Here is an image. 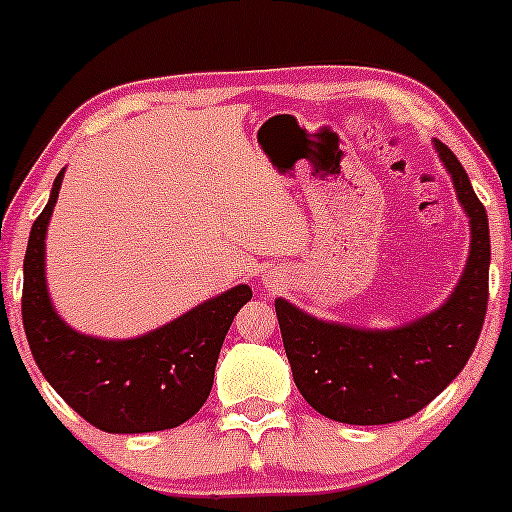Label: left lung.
<instances>
[{"mask_svg":"<svg viewBox=\"0 0 512 512\" xmlns=\"http://www.w3.org/2000/svg\"><path fill=\"white\" fill-rule=\"evenodd\" d=\"M471 223V252L451 297L396 329L324 322L275 299L294 384L307 404L354 426L404 421L431 404L466 366L488 309L490 232L483 203L453 151L433 141Z\"/></svg>","mask_w":512,"mask_h":512,"instance_id":"1","label":"left lung"}]
</instances>
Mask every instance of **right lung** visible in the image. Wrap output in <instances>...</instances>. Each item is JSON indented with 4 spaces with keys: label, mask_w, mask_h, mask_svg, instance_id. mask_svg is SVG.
I'll list each match as a JSON object with an SVG mask.
<instances>
[{
    "label": "right lung",
    "mask_w": 512,
    "mask_h": 512,
    "mask_svg": "<svg viewBox=\"0 0 512 512\" xmlns=\"http://www.w3.org/2000/svg\"><path fill=\"white\" fill-rule=\"evenodd\" d=\"M64 170L34 220L24 257L22 319L36 366L56 394L106 433H151L188 421L208 401L220 347L252 289L237 285L136 339L79 334L46 289L44 240Z\"/></svg>",
    "instance_id": "1"
}]
</instances>
